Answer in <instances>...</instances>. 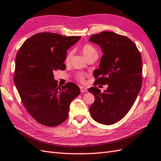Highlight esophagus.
I'll list each match as a JSON object with an SVG mask.
<instances>
[{"label": "esophagus", "instance_id": "esophagus-1", "mask_svg": "<svg viewBox=\"0 0 161 161\" xmlns=\"http://www.w3.org/2000/svg\"><path fill=\"white\" fill-rule=\"evenodd\" d=\"M80 90L81 92H86L88 91V89L87 88L84 87V86H80Z\"/></svg>", "mask_w": 161, "mask_h": 161}]
</instances>
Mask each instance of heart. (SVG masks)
Segmentation results:
<instances>
[{
  "instance_id": "obj_1",
  "label": "heart",
  "mask_w": 161,
  "mask_h": 161,
  "mask_svg": "<svg viewBox=\"0 0 161 161\" xmlns=\"http://www.w3.org/2000/svg\"><path fill=\"white\" fill-rule=\"evenodd\" d=\"M80 49H81V53H83V55L84 56V57L86 59H88L92 56H98V53L96 50V49L94 48L92 45H90L89 43L82 45ZM71 55H72V52L71 51L67 52V54H66L65 59H64L65 63H69L70 59H71ZM84 77H85V75L83 73H77L76 75V79L80 81H84Z\"/></svg>"
}]
</instances>
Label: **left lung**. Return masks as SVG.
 Listing matches in <instances>:
<instances>
[{
	"label": "left lung",
	"instance_id": "1",
	"mask_svg": "<svg viewBox=\"0 0 161 161\" xmlns=\"http://www.w3.org/2000/svg\"><path fill=\"white\" fill-rule=\"evenodd\" d=\"M89 41L99 45L103 52L99 69L93 73L94 84L108 85L103 93L97 87L88 89L95 97L90 112L95 121L111 125L126 116L141 90V53L129 38L113 32L92 35Z\"/></svg>",
	"mask_w": 161,
	"mask_h": 161
}]
</instances>
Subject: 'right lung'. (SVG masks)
<instances>
[{
  "label": "right lung",
  "instance_id": "obj_1",
  "mask_svg": "<svg viewBox=\"0 0 161 161\" xmlns=\"http://www.w3.org/2000/svg\"><path fill=\"white\" fill-rule=\"evenodd\" d=\"M80 38L41 32L25 41L17 53L15 85L28 113L41 125H61L68 118L71 101L80 94L73 82L60 88L53 79V72L66 69L67 50Z\"/></svg>",
  "mask_w": 161,
  "mask_h": 161
}]
</instances>
